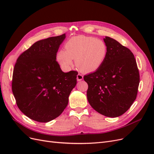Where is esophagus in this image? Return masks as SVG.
Wrapping results in <instances>:
<instances>
[{"mask_svg":"<svg viewBox=\"0 0 154 154\" xmlns=\"http://www.w3.org/2000/svg\"><path fill=\"white\" fill-rule=\"evenodd\" d=\"M83 79V75L82 74H78V75H77V80L78 81H81V80H82Z\"/></svg>","mask_w":154,"mask_h":154,"instance_id":"34e87169","label":"esophagus"}]
</instances>
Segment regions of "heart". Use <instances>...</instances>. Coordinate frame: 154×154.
<instances>
[{
    "label": "heart",
    "instance_id": "b5f03b06",
    "mask_svg": "<svg viewBox=\"0 0 154 154\" xmlns=\"http://www.w3.org/2000/svg\"><path fill=\"white\" fill-rule=\"evenodd\" d=\"M66 51L57 53L58 63L65 69H69L75 60L76 66L85 72L98 70L104 63L108 54V48L104 41L94 37L76 36L65 44Z\"/></svg>",
    "mask_w": 154,
    "mask_h": 154
}]
</instances>
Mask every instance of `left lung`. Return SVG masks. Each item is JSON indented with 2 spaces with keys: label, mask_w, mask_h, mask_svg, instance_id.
<instances>
[{
  "label": "left lung",
  "mask_w": 154,
  "mask_h": 154,
  "mask_svg": "<svg viewBox=\"0 0 154 154\" xmlns=\"http://www.w3.org/2000/svg\"><path fill=\"white\" fill-rule=\"evenodd\" d=\"M103 40L108 48L105 62L83 79L88 86L91 106L102 115L116 118L127 112L136 100L139 73L131 51L109 36Z\"/></svg>",
  "instance_id": "8db88e82"
}]
</instances>
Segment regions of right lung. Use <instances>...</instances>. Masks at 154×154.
<instances>
[{
  "label": "right lung",
  "mask_w": 154,
  "mask_h": 154,
  "mask_svg": "<svg viewBox=\"0 0 154 154\" xmlns=\"http://www.w3.org/2000/svg\"><path fill=\"white\" fill-rule=\"evenodd\" d=\"M66 35L49 37L32 44L18 58L12 91L18 109L27 117L47 123L61 114L76 85L78 72H64L57 53Z\"/></svg>",
  "instance_id": "1"
}]
</instances>
